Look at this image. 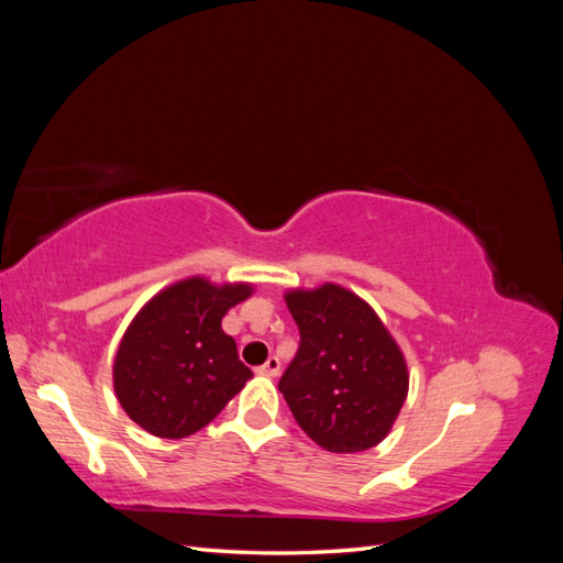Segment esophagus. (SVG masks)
I'll use <instances>...</instances> for the list:
<instances>
[{"label":"esophagus","instance_id":"esophagus-1","mask_svg":"<svg viewBox=\"0 0 563 563\" xmlns=\"http://www.w3.org/2000/svg\"><path fill=\"white\" fill-rule=\"evenodd\" d=\"M279 371H282V362L277 360V356H269L263 366H258L261 376H267V378H277Z\"/></svg>","mask_w":563,"mask_h":563}]
</instances>
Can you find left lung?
<instances>
[{"mask_svg":"<svg viewBox=\"0 0 563 563\" xmlns=\"http://www.w3.org/2000/svg\"><path fill=\"white\" fill-rule=\"evenodd\" d=\"M300 343L279 378L288 408L331 453L373 449L387 437L408 391V371L378 314L343 286L286 294Z\"/></svg>","mask_w":563,"mask_h":563,"instance_id":"8db88e82","label":"left lung"}]
</instances>
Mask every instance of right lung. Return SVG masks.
<instances>
[{"instance_id":"right-lung-1","label":"right lung","mask_w":563,"mask_h":563,"mask_svg":"<svg viewBox=\"0 0 563 563\" xmlns=\"http://www.w3.org/2000/svg\"><path fill=\"white\" fill-rule=\"evenodd\" d=\"M249 296V284L192 277L145 305L114 360L117 399L133 422L155 437L183 439L223 411L253 373L220 321Z\"/></svg>"}]
</instances>
